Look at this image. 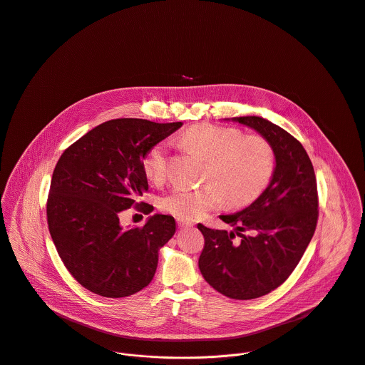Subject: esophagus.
<instances>
[{"instance_id": "34e87169", "label": "esophagus", "mask_w": 365, "mask_h": 365, "mask_svg": "<svg viewBox=\"0 0 365 365\" xmlns=\"http://www.w3.org/2000/svg\"><path fill=\"white\" fill-rule=\"evenodd\" d=\"M178 225H179V227H193V223L189 220H185V219H178Z\"/></svg>"}]
</instances>
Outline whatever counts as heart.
<instances>
[{
	"mask_svg": "<svg viewBox=\"0 0 365 365\" xmlns=\"http://www.w3.org/2000/svg\"><path fill=\"white\" fill-rule=\"evenodd\" d=\"M183 143L207 160L205 186H175L160 200V207L179 219H199L220 207L225 200L242 206L255 200L267 186L274 170L270 143L256 135L245 136L235 128L200 123L185 132ZM169 163L166 142L153 145L143 159L149 180H165Z\"/></svg>",
	"mask_w": 365,
	"mask_h": 365,
	"instance_id": "b5f03b06",
	"label": "heart"
}]
</instances>
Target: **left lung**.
Returning <instances> with one entry per match:
<instances>
[{
  "label": "left lung",
  "mask_w": 365,
  "mask_h": 365,
  "mask_svg": "<svg viewBox=\"0 0 365 365\" xmlns=\"http://www.w3.org/2000/svg\"><path fill=\"white\" fill-rule=\"evenodd\" d=\"M226 120L255 129L270 143L274 170L252 205L220 216L232 232L197 225L205 236L199 269L223 296L252 300L283 284L303 257L317 226V182L306 149L283 128L260 116Z\"/></svg>",
  "instance_id": "8db88e82"
}]
</instances>
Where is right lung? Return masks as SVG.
I'll list each match as a JSON object with an SVG mask.
<instances>
[{"instance_id": "add662e5", "label": "right lung", "mask_w": 365, "mask_h": 365, "mask_svg": "<svg viewBox=\"0 0 365 365\" xmlns=\"http://www.w3.org/2000/svg\"><path fill=\"white\" fill-rule=\"evenodd\" d=\"M183 123L112 119L95 126L59 158L51 180L46 219L56 252L86 290L109 299L146 287L159 250L176 232L168 215L150 216L142 229L120 226V213L140 206L148 192L143 159L148 150Z\"/></svg>"}]
</instances>
